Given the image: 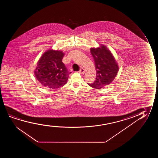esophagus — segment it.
I'll use <instances>...</instances> for the list:
<instances>
[{"mask_svg":"<svg viewBox=\"0 0 158 158\" xmlns=\"http://www.w3.org/2000/svg\"><path fill=\"white\" fill-rule=\"evenodd\" d=\"M79 73L81 74H84L85 72V70L84 69H83V68H81V69H80V70H79Z\"/></svg>","mask_w":158,"mask_h":158,"instance_id":"obj_1","label":"esophagus"}]
</instances>
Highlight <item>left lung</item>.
<instances>
[{"mask_svg": "<svg viewBox=\"0 0 158 158\" xmlns=\"http://www.w3.org/2000/svg\"><path fill=\"white\" fill-rule=\"evenodd\" d=\"M91 53L95 62L97 76L94 82L88 84L94 89H102L114 79L119 70L118 64L112 53L104 45L91 48Z\"/></svg>", "mask_w": 158, "mask_h": 158, "instance_id": "left-lung-1", "label": "left lung"}]
</instances>
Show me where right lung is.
Returning <instances> with one entry per match:
<instances>
[{
  "label": "right lung",
  "mask_w": 158,
  "mask_h": 158,
  "mask_svg": "<svg viewBox=\"0 0 158 158\" xmlns=\"http://www.w3.org/2000/svg\"><path fill=\"white\" fill-rule=\"evenodd\" d=\"M65 54L61 51H46L40 58L35 69V77L44 87L55 89L67 83L69 74L62 62Z\"/></svg>",
  "instance_id": "1"
}]
</instances>
